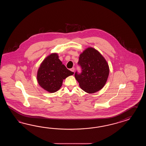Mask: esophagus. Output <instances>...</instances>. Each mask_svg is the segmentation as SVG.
Returning a JSON list of instances; mask_svg holds the SVG:
<instances>
[{
  "label": "esophagus",
  "instance_id": "1",
  "mask_svg": "<svg viewBox=\"0 0 146 146\" xmlns=\"http://www.w3.org/2000/svg\"><path fill=\"white\" fill-rule=\"evenodd\" d=\"M70 70H71V71H72V72H74V68H72L70 69Z\"/></svg>",
  "mask_w": 146,
  "mask_h": 146
}]
</instances>
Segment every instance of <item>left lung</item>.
<instances>
[{
    "label": "left lung",
    "instance_id": "left-lung-1",
    "mask_svg": "<svg viewBox=\"0 0 146 146\" xmlns=\"http://www.w3.org/2000/svg\"><path fill=\"white\" fill-rule=\"evenodd\" d=\"M78 63L82 72L78 74L76 72L74 77L81 89L90 94L101 90L110 72L108 63L102 54L93 47H88L80 54Z\"/></svg>",
    "mask_w": 146,
    "mask_h": 146
}]
</instances>
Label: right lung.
Wrapping results in <instances>:
<instances>
[{"label":"right lung","instance_id":"obj_1","mask_svg":"<svg viewBox=\"0 0 146 146\" xmlns=\"http://www.w3.org/2000/svg\"><path fill=\"white\" fill-rule=\"evenodd\" d=\"M58 58L57 53L50 54L41 62L37 70L38 84L50 93L59 90L63 80L74 74L67 69Z\"/></svg>","mask_w":146,"mask_h":146}]
</instances>
